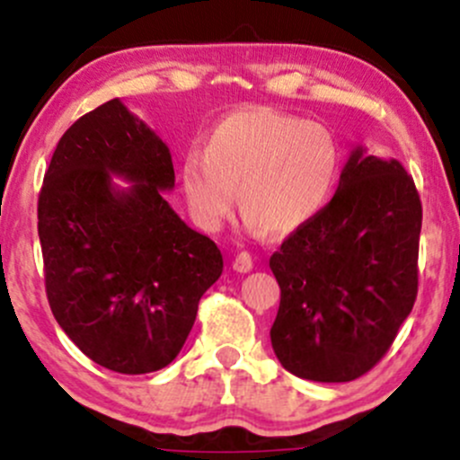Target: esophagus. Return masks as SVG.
<instances>
[{
    "label": "esophagus",
    "mask_w": 460,
    "mask_h": 460,
    "mask_svg": "<svg viewBox=\"0 0 460 460\" xmlns=\"http://www.w3.org/2000/svg\"><path fill=\"white\" fill-rule=\"evenodd\" d=\"M252 265H254V261H252V256L248 252H239V254L234 256V261H232V270L234 271H241V274H248L252 270Z\"/></svg>",
    "instance_id": "esophagus-1"
}]
</instances>
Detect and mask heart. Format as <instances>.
Masks as SVG:
<instances>
[{"instance_id": "obj_1", "label": "heart", "mask_w": 460, "mask_h": 460, "mask_svg": "<svg viewBox=\"0 0 460 460\" xmlns=\"http://www.w3.org/2000/svg\"><path fill=\"white\" fill-rule=\"evenodd\" d=\"M342 146L320 122L276 110H239L206 136L204 153L181 164V189L197 224L217 230L234 189L250 232L288 236L303 230L333 197Z\"/></svg>"}]
</instances>
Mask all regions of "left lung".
I'll use <instances>...</instances> for the list:
<instances>
[{"instance_id": "1", "label": "left lung", "mask_w": 460, "mask_h": 460, "mask_svg": "<svg viewBox=\"0 0 460 460\" xmlns=\"http://www.w3.org/2000/svg\"><path fill=\"white\" fill-rule=\"evenodd\" d=\"M421 199L402 162L350 151L338 190L270 259V338L296 377L350 382L386 355L417 298Z\"/></svg>"}]
</instances>
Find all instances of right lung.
Instances as JSON below:
<instances>
[{
	"instance_id": "right-lung-1",
	"label": "right lung",
	"mask_w": 460,
	"mask_h": 460,
	"mask_svg": "<svg viewBox=\"0 0 460 460\" xmlns=\"http://www.w3.org/2000/svg\"><path fill=\"white\" fill-rule=\"evenodd\" d=\"M172 186L169 146L120 98L63 133L43 177L37 215L48 303L67 338L116 373L169 367L199 298L224 271L215 241L164 199Z\"/></svg>"
}]
</instances>
